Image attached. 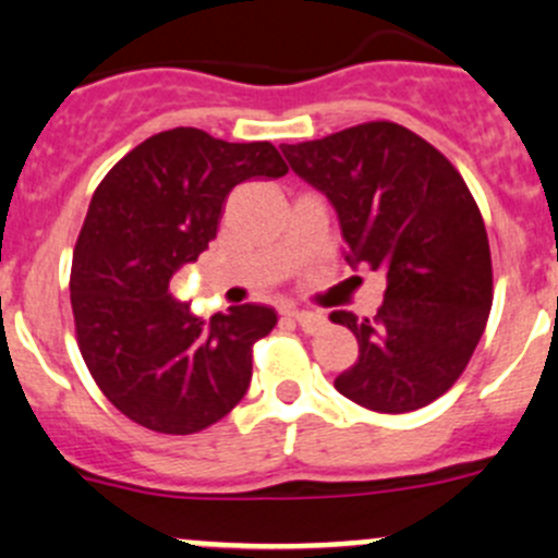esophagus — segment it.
<instances>
[{"label":"esophagus","mask_w":558,"mask_h":558,"mask_svg":"<svg viewBox=\"0 0 558 558\" xmlns=\"http://www.w3.org/2000/svg\"><path fill=\"white\" fill-rule=\"evenodd\" d=\"M289 318H294L296 324L302 326V331H307V335H315V331H320L326 326L324 315L311 311H289Z\"/></svg>","instance_id":"obj_1"}]
</instances>
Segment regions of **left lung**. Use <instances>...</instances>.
<instances>
[{
	"mask_svg": "<svg viewBox=\"0 0 558 558\" xmlns=\"http://www.w3.org/2000/svg\"><path fill=\"white\" fill-rule=\"evenodd\" d=\"M280 148L335 205L348 262L386 275L373 318L329 315L359 340L356 364L335 388L375 413L426 408L461 378L492 313V251L475 196L435 145L391 121Z\"/></svg>",
	"mask_w": 558,
	"mask_h": 558,
	"instance_id": "left-lung-1",
	"label": "left lung"
}]
</instances>
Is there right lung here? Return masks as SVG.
Instances as JSON below:
<instances>
[{"mask_svg":"<svg viewBox=\"0 0 558 558\" xmlns=\"http://www.w3.org/2000/svg\"><path fill=\"white\" fill-rule=\"evenodd\" d=\"M289 172L272 143H227L202 129L159 132L97 185L72 253L77 348L102 393L134 424L194 435L245 397L253 345L278 324L267 305L196 318L170 278L199 258L229 191Z\"/></svg>","mask_w":558,"mask_h":558,"instance_id":"add662e5","label":"right lung"}]
</instances>
